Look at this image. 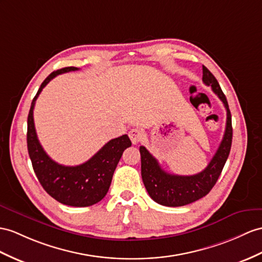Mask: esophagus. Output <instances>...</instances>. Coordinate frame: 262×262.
I'll list each match as a JSON object with an SVG mask.
<instances>
[{"mask_svg": "<svg viewBox=\"0 0 262 262\" xmlns=\"http://www.w3.org/2000/svg\"><path fill=\"white\" fill-rule=\"evenodd\" d=\"M129 137H130V139H131V141H132V143L133 144H137V143H139L140 141H141V140L143 139V137H144V135H143V132L140 130V129H131L130 130V132H129Z\"/></svg>", "mask_w": 262, "mask_h": 262, "instance_id": "1", "label": "esophagus"}]
</instances>
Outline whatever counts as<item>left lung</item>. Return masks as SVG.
Here are the masks:
<instances>
[{"label": "left lung", "instance_id": "obj_1", "mask_svg": "<svg viewBox=\"0 0 262 262\" xmlns=\"http://www.w3.org/2000/svg\"><path fill=\"white\" fill-rule=\"evenodd\" d=\"M202 81L206 85L211 86L212 91L218 95L227 110L226 131L215 155L209 162L208 167L200 173L193 176L170 174L161 169L157 159L140 146L141 155V176L144 187L153 201L167 207H181L192 203L207 195L218 181L221 171L225 167L232 143L231 113L228 101L223 94L214 75L203 66Z\"/></svg>", "mask_w": 262, "mask_h": 262}]
</instances>
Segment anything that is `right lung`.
<instances>
[{
  "label": "right lung",
  "mask_w": 262,
  "mask_h": 262,
  "mask_svg": "<svg viewBox=\"0 0 262 262\" xmlns=\"http://www.w3.org/2000/svg\"><path fill=\"white\" fill-rule=\"evenodd\" d=\"M79 70L68 67L51 73L43 81L34 97L28 117V151L32 167L41 186L47 192L63 205L71 207H89L95 205L105 196L110 188L112 177L123 151L131 146L126 135L112 139L88 160L75 167L56 163L43 150L36 136L33 109L39 94L56 75Z\"/></svg>",
  "instance_id": "1"
}]
</instances>
